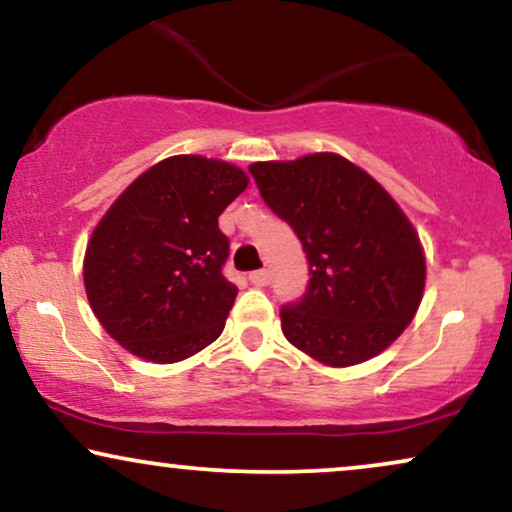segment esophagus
I'll return each mask as SVG.
<instances>
[{
    "label": "esophagus",
    "mask_w": 512,
    "mask_h": 512,
    "mask_svg": "<svg viewBox=\"0 0 512 512\" xmlns=\"http://www.w3.org/2000/svg\"><path fill=\"white\" fill-rule=\"evenodd\" d=\"M249 280H251V285L266 287V285H270V270H266V268L254 270V273H249Z\"/></svg>",
    "instance_id": "obj_1"
}]
</instances>
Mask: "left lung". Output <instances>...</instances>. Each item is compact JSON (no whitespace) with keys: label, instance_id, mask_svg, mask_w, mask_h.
I'll return each instance as SVG.
<instances>
[{"label":"left lung","instance_id":"obj_1","mask_svg":"<svg viewBox=\"0 0 512 512\" xmlns=\"http://www.w3.org/2000/svg\"><path fill=\"white\" fill-rule=\"evenodd\" d=\"M249 173L306 251L311 280L280 308L285 337L332 368L387 349L425 289L420 239L396 201L337 154L254 163Z\"/></svg>","mask_w":512,"mask_h":512}]
</instances>
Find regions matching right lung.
<instances>
[{"instance_id":"obj_1","label":"right lung","mask_w":512,"mask_h":512,"mask_svg":"<svg viewBox=\"0 0 512 512\" xmlns=\"http://www.w3.org/2000/svg\"><path fill=\"white\" fill-rule=\"evenodd\" d=\"M246 185L225 161L170 156L106 211L82 275L94 315L130 353L178 363L223 332L237 287L223 275L230 239L218 216Z\"/></svg>"}]
</instances>
